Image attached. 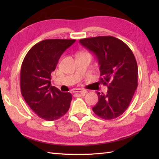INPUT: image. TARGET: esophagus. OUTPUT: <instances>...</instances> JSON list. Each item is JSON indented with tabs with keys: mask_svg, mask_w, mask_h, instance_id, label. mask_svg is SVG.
<instances>
[{
	"mask_svg": "<svg viewBox=\"0 0 159 159\" xmlns=\"http://www.w3.org/2000/svg\"><path fill=\"white\" fill-rule=\"evenodd\" d=\"M73 92L74 93H80V94H82V95H84V94L87 93V91L83 89H75L73 90Z\"/></svg>",
	"mask_w": 159,
	"mask_h": 159,
	"instance_id": "34e87169",
	"label": "esophagus"
}]
</instances>
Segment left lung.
Wrapping results in <instances>:
<instances>
[{"instance_id": "obj_1", "label": "left lung", "mask_w": 159, "mask_h": 159, "mask_svg": "<svg viewBox=\"0 0 159 159\" xmlns=\"http://www.w3.org/2000/svg\"><path fill=\"white\" fill-rule=\"evenodd\" d=\"M79 42L97 57L100 81L108 87L107 93H97L98 102L92 110L102 119H115L127 109L137 89L135 57L126 43L113 36L81 39Z\"/></svg>"}]
</instances>
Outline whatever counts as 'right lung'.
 Here are the masks:
<instances>
[{
  "label": "right lung",
  "mask_w": 159,
  "mask_h": 159,
  "mask_svg": "<svg viewBox=\"0 0 159 159\" xmlns=\"http://www.w3.org/2000/svg\"><path fill=\"white\" fill-rule=\"evenodd\" d=\"M75 39H45L26 54L20 71L21 93L30 108L47 121L59 119L68 111L72 96L52 86L51 73L60 57Z\"/></svg>",
  "instance_id": "1"
}]
</instances>
